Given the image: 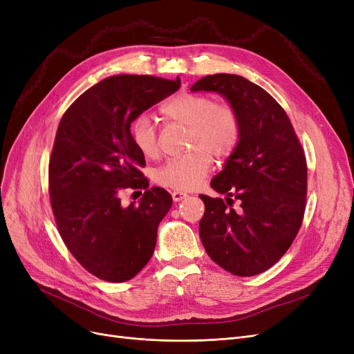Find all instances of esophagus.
<instances>
[{"label":"esophagus","instance_id":"obj_1","mask_svg":"<svg viewBox=\"0 0 354 354\" xmlns=\"http://www.w3.org/2000/svg\"><path fill=\"white\" fill-rule=\"evenodd\" d=\"M171 196H173L174 202H180V201H183L185 198H187V194H185V192H181V190H174L173 194H171Z\"/></svg>","mask_w":354,"mask_h":354}]
</instances>
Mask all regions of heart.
Masks as SVG:
<instances>
[{
  "label": "heart",
  "instance_id": "1",
  "mask_svg": "<svg viewBox=\"0 0 354 354\" xmlns=\"http://www.w3.org/2000/svg\"><path fill=\"white\" fill-rule=\"evenodd\" d=\"M160 113L189 128V147L194 149L187 155L168 159L155 171L153 178L160 186L176 190L196 187L212 168V155L224 159L239 146L242 122L238 111L230 104H216L208 95L181 93L164 103ZM130 137L143 156L158 155L155 127L147 115L134 118Z\"/></svg>",
  "mask_w": 354,
  "mask_h": 354
}]
</instances>
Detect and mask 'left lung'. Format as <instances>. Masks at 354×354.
<instances>
[{"mask_svg":"<svg viewBox=\"0 0 354 354\" xmlns=\"http://www.w3.org/2000/svg\"><path fill=\"white\" fill-rule=\"evenodd\" d=\"M190 91L218 93L238 111L239 146L211 180L221 198L199 195L203 248L224 270L254 276L281 260L301 227L307 195L306 155L291 121L272 95L239 75L203 77ZM240 208H232V199Z\"/></svg>","mask_w":354,"mask_h":354,"instance_id":"1","label":"left lung"}]
</instances>
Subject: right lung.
Wrapping results in <instances>:
<instances>
[{
	"mask_svg": "<svg viewBox=\"0 0 354 354\" xmlns=\"http://www.w3.org/2000/svg\"><path fill=\"white\" fill-rule=\"evenodd\" d=\"M178 88L180 78L115 75L82 93L60 120L48 165L53 214L71 254L103 281H130L143 269L173 205L167 190L149 189L130 125ZM127 187L145 189L138 206L122 207Z\"/></svg>",
	"mask_w": 354,
	"mask_h": 354,
	"instance_id": "add662e5",
	"label": "right lung"
}]
</instances>
